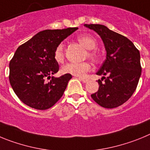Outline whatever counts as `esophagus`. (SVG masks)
Here are the masks:
<instances>
[{"instance_id": "34e87169", "label": "esophagus", "mask_w": 150, "mask_h": 150, "mask_svg": "<svg viewBox=\"0 0 150 150\" xmlns=\"http://www.w3.org/2000/svg\"><path fill=\"white\" fill-rule=\"evenodd\" d=\"M79 79L81 80L83 83H87L88 81V79L87 78H83V77H79Z\"/></svg>"}]
</instances>
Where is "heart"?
<instances>
[{"label":"heart","mask_w":150,"mask_h":150,"mask_svg":"<svg viewBox=\"0 0 150 150\" xmlns=\"http://www.w3.org/2000/svg\"><path fill=\"white\" fill-rule=\"evenodd\" d=\"M80 44L87 49L88 53L86 56L92 60H97L98 55L95 49L97 46V42L89 34H82L77 38ZM54 59L58 63H62L64 60V46L62 43L56 46L54 51ZM91 65L89 62L82 63H67L62 67V73L64 74H71L76 76H83L91 70Z\"/></svg>","instance_id":"b5f03b06"}]
</instances>
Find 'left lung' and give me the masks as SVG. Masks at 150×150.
Wrapping results in <instances>:
<instances>
[{
	"mask_svg": "<svg viewBox=\"0 0 150 150\" xmlns=\"http://www.w3.org/2000/svg\"><path fill=\"white\" fill-rule=\"evenodd\" d=\"M85 26L100 35L107 51V59L97 72L104 76L98 79L99 88L91 95V98L104 108L121 106L137 88L142 69L140 52L130 40L103 25L86 24Z\"/></svg>",
	"mask_w": 150,
	"mask_h": 150,
	"instance_id": "1",
	"label": "left lung"
}]
</instances>
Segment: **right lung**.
I'll return each mask as SVG.
<instances>
[{"mask_svg": "<svg viewBox=\"0 0 150 150\" xmlns=\"http://www.w3.org/2000/svg\"><path fill=\"white\" fill-rule=\"evenodd\" d=\"M78 28L45 30L18 47L10 62L9 79L13 91L24 104L44 110L62 97L71 74L50 76L59 70L54 51ZM46 78L50 79L45 81Z\"/></svg>", "mask_w": 150, "mask_h": 150, "instance_id": "right-lung-1", "label": "right lung"}]
</instances>
